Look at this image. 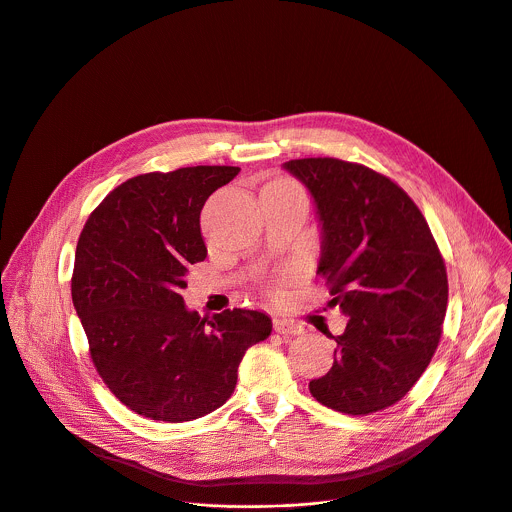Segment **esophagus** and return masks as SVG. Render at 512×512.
<instances>
[{
	"label": "esophagus",
	"instance_id": "1",
	"mask_svg": "<svg viewBox=\"0 0 512 512\" xmlns=\"http://www.w3.org/2000/svg\"><path fill=\"white\" fill-rule=\"evenodd\" d=\"M273 328L281 336H300V334H304V326L296 324L294 320H285V318H275Z\"/></svg>",
	"mask_w": 512,
	"mask_h": 512
}]
</instances>
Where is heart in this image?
<instances>
[{"instance_id":"heart-1","label":"heart","mask_w":512,"mask_h":512,"mask_svg":"<svg viewBox=\"0 0 512 512\" xmlns=\"http://www.w3.org/2000/svg\"><path fill=\"white\" fill-rule=\"evenodd\" d=\"M273 184H291V182H289V180H275ZM287 279H289L287 275H277L273 281H269V285H267V287H269V294H271V296H279V294H281V285H283Z\"/></svg>"}]
</instances>
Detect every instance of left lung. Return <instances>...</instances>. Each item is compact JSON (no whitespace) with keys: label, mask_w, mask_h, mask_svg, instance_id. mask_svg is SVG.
Here are the masks:
<instances>
[{"label":"left lung","mask_w":512,"mask_h":512,"mask_svg":"<svg viewBox=\"0 0 512 512\" xmlns=\"http://www.w3.org/2000/svg\"><path fill=\"white\" fill-rule=\"evenodd\" d=\"M283 168L314 196L332 300L348 316L332 369L312 397L340 413L369 415L401 401L440 344L448 308L444 257L425 216L391 178L336 158Z\"/></svg>","instance_id":"obj_1"}]
</instances>
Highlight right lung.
Instances as JSON below:
<instances>
[{
	"instance_id": "1",
	"label": "right lung",
	"mask_w": 512,
	"mask_h": 512,
	"mask_svg": "<svg viewBox=\"0 0 512 512\" xmlns=\"http://www.w3.org/2000/svg\"><path fill=\"white\" fill-rule=\"evenodd\" d=\"M241 168L192 166L129 178L91 212L70 291L95 369L137 415L182 423L233 395L249 346L271 334L257 310L200 318L180 291L204 261L200 210Z\"/></svg>"
}]
</instances>
